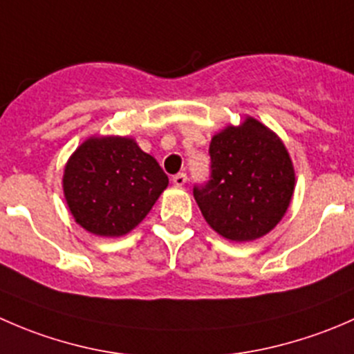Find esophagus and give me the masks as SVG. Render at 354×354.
I'll return each instance as SVG.
<instances>
[{"mask_svg": "<svg viewBox=\"0 0 354 354\" xmlns=\"http://www.w3.org/2000/svg\"><path fill=\"white\" fill-rule=\"evenodd\" d=\"M187 174L185 173H178V174H174L173 176V185L174 187H183L185 183H187Z\"/></svg>", "mask_w": 354, "mask_h": 354, "instance_id": "1", "label": "esophagus"}]
</instances>
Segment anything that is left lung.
<instances>
[{
  "mask_svg": "<svg viewBox=\"0 0 354 354\" xmlns=\"http://www.w3.org/2000/svg\"><path fill=\"white\" fill-rule=\"evenodd\" d=\"M210 180L194 188L207 224L231 241H253L277 226L295 192V167L283 140L246 118L209 147Z\"/></svg>",
  "mask_w": 354,
  "mask_h": 354,
  "instance_id": "left-lung-1",
  "label": "left lung"
}]
</instances>
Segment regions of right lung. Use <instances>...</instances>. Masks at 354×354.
Listing matches in <instances>:
<instances>
[{
    "mask_svg": "<svg viewBox=\"0 0 354 354\" xmlns=\"http://www.w3.org/2000/svg\"><path fill=\"white\" fill-rule=\"evenodd\" d=\"M166 173L130 137H91L71 154L63 192L88 233L123 236L144 221L166 190Z\"/></svg>",
    "mask_w": 354,
    "mask_h": 354,
    "instance_id": "add662e5",
    "label": "right lung"
}]
</instances>
